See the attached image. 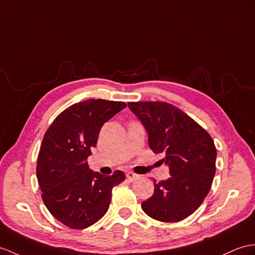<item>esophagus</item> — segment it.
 <instances>
[{"mask_svg":"<svg viewBox=\"0 0 255 255\" xmlns=\"http://www.w3.org/2000/svg\"><path fill=\"white\" fill-rule=\"evenodd\" d=\"M127 177H128V179L129 182H134V181H136V179L138 178V175L137 174H134L133 172H128L127 173Z\"/></svg>","mask_w":255,"mask_h":255,"instance_id":"34e87169","label":"esophagus"}]
</instances>
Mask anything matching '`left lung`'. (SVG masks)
Returning <instances> with one entry per match:
<instances>
[{"label":"left lung","mask_w":255,"mask_h":255,"mask_svg":"<svg viewBox=\"0 0 255 255\" xmlns=\"http://www.w3.org/2000/svg\"><path fill=\"white\" fill-rule=\"evenodd\" d=\"M148 134V144L169 166L170 177L153 179V195L141 209L161 222L191 215L207 197L215 175L216 148L206 129L181 109L163 102L128 103Z\"/></svg>","instance_id":"1"}]
</instances>
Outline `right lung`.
<instances>
[{"label":"right lung","mask_w":255,"mask_h":255,"mask_svg":"<svg viewBox=\"0 0 255 255\" xmlns=\"http://www.w3.org/2000/svg\"><path fill=\"white\" fill-rule=\"evenodd\" d=\"M126 107L105 99L74 104L57 116L43 137L36 177L47 210L64 225L83 229L95 224L108 211L111 190L126 179L122 171L107 176L88 164L104 123Z\"/></svg>","instance_id":"add662e5"}]
</instances>
